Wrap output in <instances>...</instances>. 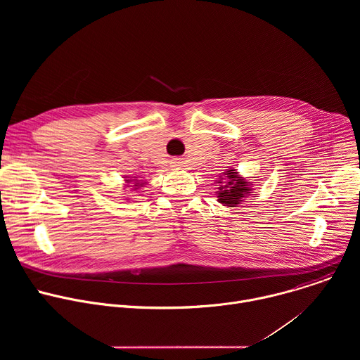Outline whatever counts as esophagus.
I'll list each match as a JSON object with an SVG mask.
<instances>
[{
	"instance_id": "obj_1",
	"label": "esophagus",
	"mask_w": 360,
	"mask_h": 360,
	"mask_svg": "<svg viewBox=\"0 0 360 360\" xmlns=\"http://www.w3.org/2000/svg\"><path fill=\"white\" fill-rule=\"evenodd\" d=\"M172 164H174V167H179L182 162H181L179 160H174V162H172Z\"/></svg>"
}]
</instances>
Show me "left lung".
Segmentation results:
<instances>
[{"label":"left lung","mask_w":360,"mask_h":360,"mask_svg":"<svg viewBox=\"0 0 360 360\" xmlns=\"http://www.w3.org/2000/svg\"><path fill=\"white\" fill-rule=\"evenodd\" d=\"M224 175L225 178L218 181V184H221L218 188V202L224 203L225 207H236L245 195L252 193L250 184L242 176H238L236 169H229Z\"/></svg>","instance_id":"obj_1"}]
</instances>
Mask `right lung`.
I'll return each mask as SVG.
<instances>
[{"instance_id":"right-lung-1","label":"right lung","mask_w":360,"mask_h":360,"mask_svg":"<svg viewBox=\"0 0 360 360\" xmlns=\"http://www.w3.org/2000/svg\"><path fill=\"white\" fill-rule=\"evenodd\" d=\"M127 181H128V182H132L134 179H131V181H129V179H127ZM134 182H135V185H131V186H134V189H138V188L143 186V184H145V182H139V181H134Z\"/></svg>"}]
</instances>
